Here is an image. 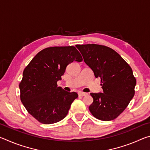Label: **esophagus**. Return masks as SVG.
Listing matches in <instances>:
<instances>
[{
  "label": "esophagus",
  "instance_id": "1",
  "mask_svg": "<svg viewBox=\"0 0 150 150\" xmlns=\"http://www.w3.org/2000/svg\"><path fill=\"white\" fill-rule=\"evenodd\" d=\"M79 96H87L88 95V93H83V92H80V93H79Z\"/></svg>",
  "mask_w": 150,
  "mask_h": 150
}]
</instances>
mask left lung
Segmentation results:
<instances>
[{
    "label": "left lung",
    "instance_id": "obj_1",
    "mask_svg": "<svg viewBox=\"0 0 150 150\" xmlns=\"http://www.w3.org/2000/svg\"><path fill=\"white\" fill-rule=\"evenodd\" d=\"M85 63L100 77L103 93L91 95V114L98 120H112L125 110L134 96L136 80L130 66L111 48L97 44L76 45Z\"/></svg>",
    "mask_w": 150,
    "mask_h": 150
}]
</instances>
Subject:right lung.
Here are the masks:
<instances>
[{"mask_svg": "<svg viewBox=\"0 0 150 150\" xmlns=\"http://www.w3.org/2000/svg\"><path fill=\"white\" fill-rule=\"evenodd\" d=\"M82 60L74 46L51 47L37 54L25 68L19 85L20 99L40 122L56 123L67 116L78 94L57 87V82L69 63Z\"/></svg>", "mask_w": 150, "mask_h": 150, "instance_id": "obj_1", "label": "right lung"}]
</instances>
